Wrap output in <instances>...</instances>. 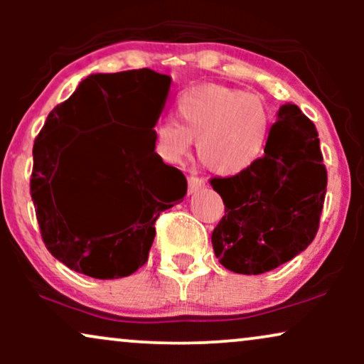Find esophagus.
<instances>
[{
	"mask_svg": "<svg viewBox=\"0 0 364 364\" xmlns=\"http://www.w3.org/2000/svg\"><path fill=\"white\" fill-rule=\"evenodd\" d=\"M203 186H205V183H203V179L195 178V176L188 178V191H190V193H196V191L202 190Z\"/></svg>",
	"mask_w": 364,
	"mask_h": 364,
	"instance_id": "obj_1",
	"label": "esophagus"
}]
</instances>
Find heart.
<instances>
[{"label": "heart", "instance_id": "heart-1", "mask_svg": "<svg viewBox=\"0 0 364 364\" xmlns=\"http://www.w3.org/2000/svg\"><path fill=\"white\" fill-rule=\"evenodd\" d=\"M176 116L154 127L156 152L166 164H179L196 150L212 171L232 176L253 168L265 156L274 128V114L260 95L205 83L183 92Z\"/></svg>", "mask_w": 364, "mask_h": 364}]
</instances>
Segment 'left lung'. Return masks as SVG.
<instances>
[{
  "label": "left lung",
  "instance_id": "1",
  "mask_svg": "<svg viewBox=\"0 0 364 364\" xmlns=\"http://www.w3.org/2000/svg\"><path fill=\"white\" fill-rule=\"evenodd\" d=\"M210 185L225 205L212 232L219 262L246 275L277 269L306 250L318 231L327 171L315 124L296 104H284L265 156Z\"/></svg>",
  "mask_w": 364,
  "mask_h": 364
}]
</instances>
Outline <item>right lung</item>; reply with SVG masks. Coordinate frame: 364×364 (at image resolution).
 Instances as JSON below:
<instances>
[{
    "instance_id": "right-lung-1",
    "label": "right lung",
    "mask_w": 364,
    "mask_h": 364,
    "mask_svg": "<svg viewBox=\"0 0 364 364\" xmlns=\"http://www.w3.org/2000/svg\"><path fill=\"white\" fill-rule=\"evenodd\" d=\"M154 70L94 73L72 97L49 112L34 141L31 195L46 248L68 269L94 279L132 275L149 258L157 217L186 195V178L156 152V127L171 87ZM119 124V136L102 137V149L72 170L62 152L75 127ZM142 132H139V128ZM61 173L56 188L53 179ZM82 182L115 196L114 211L92 213L69 202L68 187Z\"/></svg>"
}]
</instances>
